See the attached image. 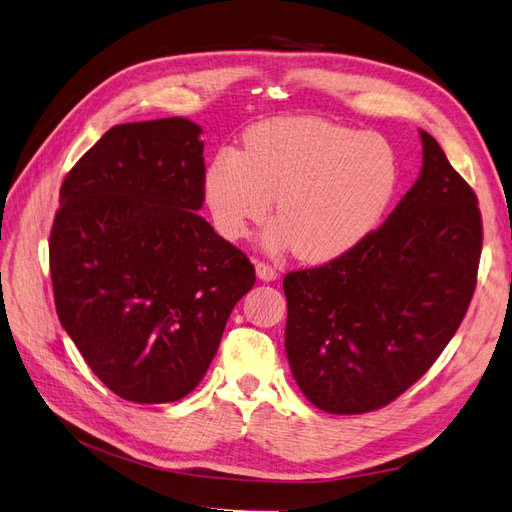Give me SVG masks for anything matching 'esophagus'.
Returning <instances> with one entry per match:
<instances>
[{"mask_svg": "<svg viewBox=\"0 0 512 512\" xmlns=\"http://www.w3.org/2000/svg\"><path fill=\"white\" fill-rule=\"evenodd\" d=\"M256 273L262 282H273V280H277V275H280L277 273V269L267 265V262H256Z\"/></svg>", "mask_w": 512, "mask_h": 512, "instance_id": "34e87169", "label": "esophagus"}]
</instances>
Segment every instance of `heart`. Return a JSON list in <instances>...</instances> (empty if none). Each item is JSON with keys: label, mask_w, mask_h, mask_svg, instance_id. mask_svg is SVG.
Here are the masks:
<instances>
[{"label": "heart", "mask_w": 512, "mask_h": 512, "mask_svg": "<svg viewBox=\"0 0 512 512\" xmlns=\"http://www.w3.org/2000/svg\"><path fill=\"white\" fill-rule=\"evenodd\" d=\"M399 162L378 134L316 117L262 121L245 134L243 153L224 149L205 173L215 228L241 239L247 226L277 218L267 241L294 247L307 262H327L359 245L393 203Z\"/></svg>", "instance_id": "b5f03b06"}]
</instances>
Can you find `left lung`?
Returning a JSON list of instances; mask_svg holds the SVG:
<instances>
[{"label":"left lung","mask_w":512,"mask_h":512,"mask_svg":"<svg viewBox=\"0 0 512 512\" xmlns=\"http://www.w3.org/2000/svg\"><path fill=\"white\" fill-rule=\"evenodd\" d=\"M408 194L346 254L284 277L286 354L303 395L331 414L389 406L436 363L476 288L478 198L421 130Z\"/></svg>","instance_id":"8db88e82"}]
</instances>
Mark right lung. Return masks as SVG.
<instances>
[{
  "mask_svg": "<svg viewBox=\"0 0 512 512\" xmlns=\"http://www.w3.org/2000/svg\"><path fill=\"white\" fill-rule=\"evenodd\" d=\"M198 136L183 117L121 123L59 190L49 239L59 322L106 389L134 404L194 391L256 282L250 258L196 213Z\"/></svg>",
  "mask_w": 512,
  "mask_h": 512,
  "instance_id": "add662e5",
  "label": "right lung"
}]
</instances>
